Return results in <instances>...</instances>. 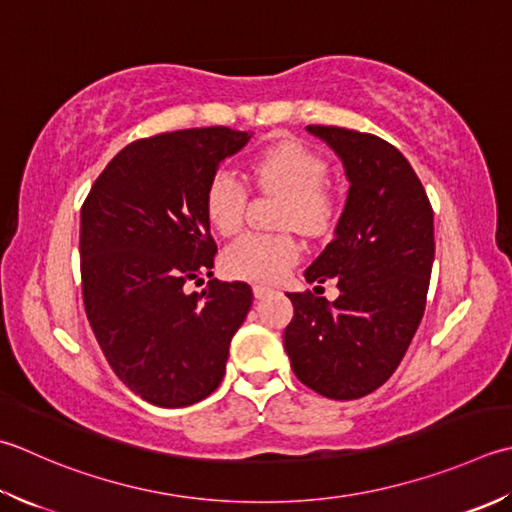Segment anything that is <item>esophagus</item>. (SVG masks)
Masks as SVG:
<instances>
[{"label":"esophagus","instance_id":"esophagus-1","mask_svg":"<svg viewBox=\"0 0 512 512\" xmlns=\"http://www.w3.org/2000/svg\"><path fill=\"white\" fill-rule=\"evenodd\" d=\"M273 293V288H268V286H262V284H255L253 286V295H255V299H264L266 295H270Z\"/></svg>","mask_w":512,"mask_h":512}]
</instances>
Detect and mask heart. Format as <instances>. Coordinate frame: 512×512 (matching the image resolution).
Masks as SVG:
<instances>
[{
    "label": "heart",
    "mask_w": 512,
    "mask_h": 512,
    "mask_svg": "<svg viewBox=\"0 0 512 512\" xmlns=\"http://www.w3.org/2000/svg\"><path fill=\"white\" fill-rule=\"evenodd\" d=\"M253 175L259 184L288 195L284 226H297L317 235L335 222L339 202L324 182L326 159L299 139H282L255 157ZM248 188L233 170L213 175L204 195L208 224L219 235H235L244 224ZM302 246L288 233H246L230 244L222 255V266L230 277L246 282L273 284L297 264Z\"/></svg>",
    "instance_id": "heart-1"
}]
</instances>
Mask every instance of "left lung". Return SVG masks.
Listing matches in <instances>:
<instances>
[{
  "label": "left lung",
  "mask_w": 512,
  "mask_h": 512,
  "mask_svg": "<svg viewBox=\"0 0 512 512\" xmlns=\"http://www.w3.org/2000/svg\"><path fill=\"white\" fill-rule=\"evenodd\" d=\"M335 150L350 182L335 237L306 268L339 297L288 293L284 348L297 379L330 399H359L395 373L422 322L435 259L433 206L399 150L368 133L306 126ZM319 288V286H317Z\"/></svg>",
  "instance_id": "obj_1"
}]
</instances>
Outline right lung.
I'll use <instances>...</instances> for the list:
<instances>
[{
	"label": "right lung",
	"instance_id": "add662e5",
	"mask_svg": "<svg viewBox=\"0 0 512 512\" xmlns=\"http://www.w3.org/2000/svg\"><path fill=\"white\" fill-rule=\"evenodd\" d=\"M248 139L226 126L137 139L110 159L82 206L90 328L115 375L155 406L197 404L222 384L230 339L253 304L244 282L184 290L210 275L217 253L206 186Z\"/></svg>",
	"mask_w": 512,
	"mask_h": 512
}]
</instances>
